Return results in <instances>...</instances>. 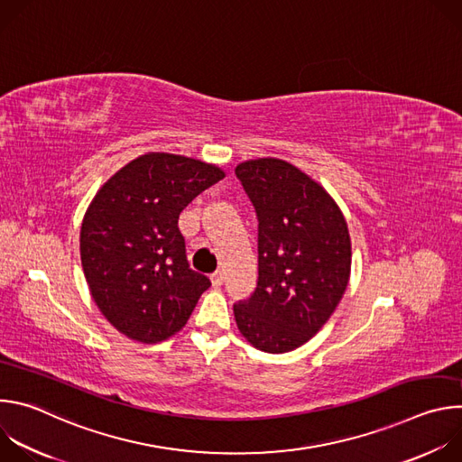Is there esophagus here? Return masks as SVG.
Masks as SVG:
<instances>
[{"label":"esophagus","instance_id":"obj_1","mask_svg":"<svg viewBox=\"0 0 462 462\" xmlns=\"http://www.w3.org/2000/svg\"><path fill=\"white\" fill-rule=\"evenodd\" d=\"M210 280H212V285H214V287H221L223 282H225V274H223L221 271H217V273H214V274L210 276Z\"/></svg>","mask_w":462,"mask_h":462}]
</instances>
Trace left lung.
<instances>
[{
  "instance_id": "left-lung-1",
  "label": "left lung",
  "mask_w": 462,
  "mask_h": 462,
  "mask_svg": "<svg viewBox=\"0 0 462 462\" xmlns=\"http://www.w3.org/2000/svg\"><path fill=\"white\" fill-rule=\"evenodd\" d=\"M236 177L257 217V283L234 303L236 323L255 349L287 353L319 331L347 289V223L333 197L285 161H246Z\"/></svg>"
}]
</instances>
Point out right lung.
I'll return each instance as SVG.
<instances>
[{
    "label": "right lung",
    "mask_w": 462,
    "mask_h": 462,
    "mask_svg": "<svg viewBox=\"0 0 462 462\" xmlns=\"http://www.w3.org/2000/svg\"><path fill=\"white\" fill-rule=\"evenodd\" d=\"M225 177L214 164L148 153L118 170L95 195L80 255L95 303L131 340L179 333L210 280L189 269L179 214Z\"/></svg>",
    "instance_id": "add662e5"
}]
</instances>
